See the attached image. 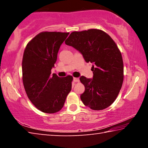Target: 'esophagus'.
I'll return each mask as SVG.
<instances>
[{"label":"esophagus","instance_id":"34e87169","mask_svg":"<svg viewBox=\"0 0 148 148\" xmlns=\"http://www.w3.org/2000/svg\"><path fill=\"white\" fill-rule=\"evenodd\" d=\"M73 80L74 82H79V78H77V77H74Z\"/></svg>","mask_w":148,"mask_h":148}]
</instances>
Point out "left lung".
Masks as SVG:
<instances>
[{"instance_id":"1","label":"left lung","mask_w":148,"mask_h":148,"mask_svg":"<svg viewBox=\"0 0 148 148\" xmlns=\"http://www.w3.org/2000/svg\"><path fill=\"white\" fill-rule=\"evenodd\" d=\"M65 44L83 55L87 62L94 63L92 79L82 76L85 91L80 95L85 106L93 110L110 106L116 99L123 82V61L114 40L104 31L91 29L71 32Z\"/></svg>"}]
</instances>
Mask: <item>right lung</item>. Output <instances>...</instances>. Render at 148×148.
Listing matches in <instances>:
<instances>
[{
    "label": "right lung",
    "mask_w": 148,
    "mask_h": 148,
    "mask_svg": "<svg viewBox=\"0 0 148 148\" xmlns=\"http://www.w3.org/2000/svg\"><path fill=\"white\" fill-rule=\"evenodd\" d=\"M69 32L44 31L27 44L22 60V79L27 97L37 109L53 114L63 107L73 77L51 74L60 46Z\"/></svg>",
    "instance_id": "add662e5"
}]
</instances>
